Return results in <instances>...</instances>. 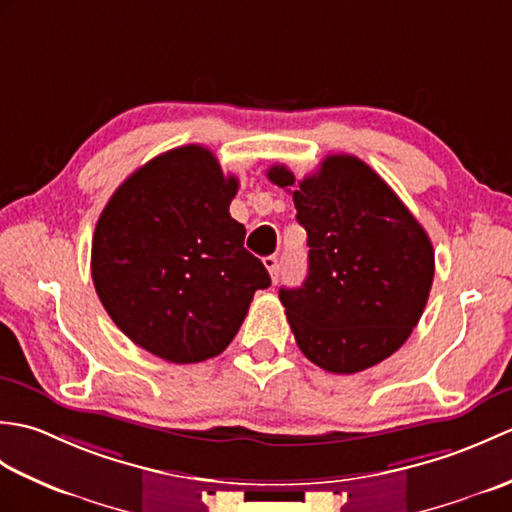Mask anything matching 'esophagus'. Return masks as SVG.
<instances>
[{
  "mask_svg": "<svg viewBox=\"0 0 512 512\" xmlns=\"http://www.w3.org/2000/svg\"><path fill=\"white\" fill-rule=\"evenodd\" d=\"M264 266L268 268V273H270V279H273V284H277V281H279V275H281V264H279V259H277L275 255H270V257H266V259H264Z\"/></svg>",
  "mask_w": 512,
  "mask_h": 512,
  "instance_id": "esophagus-1",
  "label": "esophagus"
}]
</instances>
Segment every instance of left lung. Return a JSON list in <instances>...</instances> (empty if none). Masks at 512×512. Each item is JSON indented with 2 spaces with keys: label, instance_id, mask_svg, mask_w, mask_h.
<instances>
[{
  "label": "left lung",
  "instance_id": "left-lung-1",
  "mask_svg": "<svg viewBox=\"0 0 512 512\" xmlns=\"http://www.w3.org/2000/svg\"><path fill=\"white\" fill-rule=\"evenodd\" d=\"M268 180L292 189L297 220L308 233L306 281L279 290L299 350L332 374L385 361L427 306L436 270L429 235L356 156H328L301 182L275 165Z\"/></svg>",
  "mask_w": 512,
  "mask_h": 512
}]
</instances>
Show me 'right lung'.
I'll return each mask as SVG.
<instances>
[{
	"label": "right lung",
	"instance_id": "add662e5",
	"mask_svg": "<svg viewBox=\"0 0 512 512\" xmlns=\"http://www.w3.org/2000/svg\"><path fill=\"white\" fill-rule=\"evenodd\" d=\"M235 193L209 149L184 145L136 169L96 222V295L127 339L169 363L222 354L270 286L228 213Z\"/></svg>",
	"mask_w": 512,
	"mask_h": 512
}]
</instances>
